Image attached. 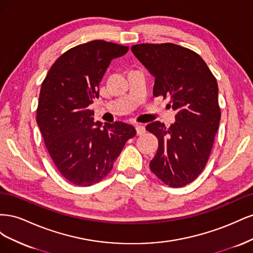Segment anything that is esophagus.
Segmentation results:
<instances>
[{
    "instance_id": "1",
    "label": "esophagus",
    "mask_w": 253,
    "mask_h": 253,
    "mask_svg": "<svg viewBox=\"0 0 253 253\" xmlns=\"http://www.w3.org/2000/svg\"><path fill=\"white\" fill-rule=\"evenodd\" d=\"M136 127V132L138 135H142L144 132H145V126L143 125H140V124H137L135 126Z\"/></svg>"
}]
</instances>
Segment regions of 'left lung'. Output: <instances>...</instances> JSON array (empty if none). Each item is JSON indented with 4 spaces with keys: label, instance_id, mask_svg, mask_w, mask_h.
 I'll list each match as a JSON object with an SVG mask.
<instances>
[{
    "label": "left lung",
    "instance_id": "obj_1",
    "mask_svg": "<svg viewBox=\"0 0 253 253\" xmlns=\"http://www.w3.org/2000/svg\"><path fill=\"white\" fill-rule=\"evenodd\" d=\"M131 49L154 76L153 95L169 97L168 106L176 112L170 127L160 121L145 126L158 139L150 169L166 185L183 187L204 170L218 129L216 79L200 55L179 45L137 44Z\"/></svg>",
    "mask_w": 253,
    "mask_h": 253
}]
</instances>
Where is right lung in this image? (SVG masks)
Here are the masks:
<instances>
[{"mask_svg": "<svg viewBox=\"0 0 253 253\" xmlns=\"http://www.w3.org/2000/svg\"><path fill=\"white\" fill-rule=\"evenodd\" d=\"M127 50L102 40L80 44L57 59L41 85L37 124L53 164L76 186L103 179L136 135L125 122H95L88 109L99 98V83L111 61Z\"/></svg>", "mask_w": 253, "mask_h": 253, "instance_id": "add662e5", "label": "right lung"}]
</instances>
